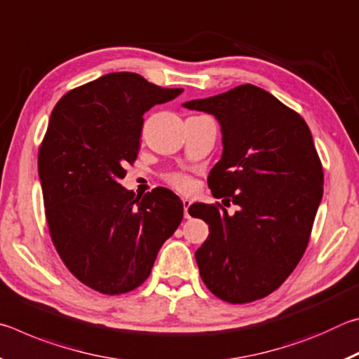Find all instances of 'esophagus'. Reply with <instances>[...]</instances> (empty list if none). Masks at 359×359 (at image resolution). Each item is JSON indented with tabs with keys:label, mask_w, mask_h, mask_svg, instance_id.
<instances>
[{
	"label": "esophagus",
	"mask_w": 359,
	"mask_h": 359,
	"mask_svg": "<svg viewBox=\"0 0 359 359\" xmlns=\"http://www.w3.org/2000/svg\"><path fill=\"white\" fill-rule=\"evenodd\" d=\"M182 204H184V215H185V218H191V215H190L191 201H190V199H184V201H182Z\"/></svg>",
	"instance_id": "1"
}]
</instances>
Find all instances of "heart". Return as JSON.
<instances>
[{
    "label": "heart",
    "mask_w": 359,
    "mask_h": 359,
    "mask_svg": "<svg viewBox=\"0 0 359 359\" xmlns=\"http://www.w3.org/2000/svg\"><path fill=\"white\" fill-rule=\"evenodd\" d=\"M168 184L171 185L172 188H175V190H177V191H182V193L191 191L193 187H194V182H193V179L190 177V175L180 174V172L169 175V177H168Z\"/></svg>",
    "instance_id": "heart-1"
}]
</instances>
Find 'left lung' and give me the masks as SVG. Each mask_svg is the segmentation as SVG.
Returning a JSON list of instances; mask_svg holds the SVG:
<instances>
[{
    "mask_svg": "<svg viewBox=\"0 0 359 359\" xmlns=\"http://www.w3.org/2000/svg\"><path fill=\"white\" fill-rule=\"evenodd\" d=\"M215 115L223 155L208 184L220 203L193 204L209 224L194 257L212 293L231 304L263 299L294 271L323 196V166L299 114L252 83L184 104Z\"/></svg>",
    "mask_w": 359,
    "mask_h": 359,
    "instance_id": "obj_1",
    "label": "left lung"
}]
</instances>
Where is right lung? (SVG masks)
<instances>
[{"label": "right lung", "instance_id": "obj_1", "mask_svg": "<svg viewBox=\"0 0 359 359\" xmlns=\"http://www.w3.org/2000/svg\"><path fill=\"white\" fill-rule=\"evenodd\" d=\"M182 92L111 72L69 90L52 111L38 154L48 233L71 274L102 294L141 287L184 217L168 188L141 198L120 184L137 158L144 114Z\"/></svg>", "mask_w": 359, "mask_h": 359}]
</instances>
